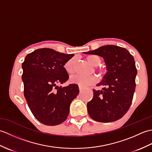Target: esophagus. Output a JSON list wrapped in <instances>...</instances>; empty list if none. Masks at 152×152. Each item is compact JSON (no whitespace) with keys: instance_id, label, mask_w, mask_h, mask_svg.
<instances>
[{"instance_id":"34e87169","label":"esophagus","mask_w":152,"mask_h":152,"mask_svg":"<svg viewBox=\"0 0 152 152\" xmlns=\"http://www.w3.org/2000/svg\"><path fill=\"white\" fill-rule=\"evenodd\" d=\"M79 89H80V91H83V88H82L81 86H79Z\"/></svg>"}]
</instances>
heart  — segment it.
I'll use <instances>...</instances> for the list:
<instances>
[{
    "label": "heart",
    "mask_w": 152,
    "mask_h": 152,
    "mask_svg": "<svg viewBox=\"0 0 152 152\" xmlns=\"http://www.w3.org/2000/svg\"><path fill=\"white\" fill-rule=\"evenodd\" d=\"M87 60H88L89 63H91L94 66H99L101 63V58L96 56V55H90V56H88L87 57ZM75 63V58H72V59L67 61L65 64H64V69L70 75L74 72V70H75V68H74ZM96 69L100 72H102V69H100V68H96ZM70 80V82L78 84L80 86L83 87V88H86V87L94 84V83L97 82V78L94 75L89 76L76 75L71 77Z\"/></svg>",
    "instance_id": "obj_1"
}]
</instances>
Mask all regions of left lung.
<instances>
[{
	"mask_svg": "<svg viewBox=\"0 0 152 152\" xmlns=\"http://www.w3.org/2000/svg\"><path fill=\"white\" fill-rule=\"evenodd\" d=\"M102 57L106 65V74L93 89V97L88 102V114L95 121L108 123L117 121L129 109L136 87L137 74L133 56L124 48L106 45L84 52Z\"/></svg>",
	"mask_w": 152,
	"mask_h": 152,
	"instance_id": "left-lung-1",
	"label": "left lung"
}]
</instances>
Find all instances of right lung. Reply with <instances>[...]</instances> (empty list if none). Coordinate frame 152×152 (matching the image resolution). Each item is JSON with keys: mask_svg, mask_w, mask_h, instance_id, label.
<instances>
[{"mask_svg": "<svg viewBox=\"0 0 152 152\" xmlns=\"http://www.w3.org/2000/svg\"><path fill=\"white\" fill-rule=\"evenodd\" d=\"M74 54L42 48L28 53L22 63L24 96L34 116L42 124L57 125L66 119L78 86L59 87L69 78L64 69Z\"/></svg>", "mask_w": 152, "mask_h": 152, "instance_id": "obj_1", "label": "right lung"}]
</instances>
